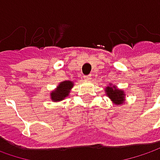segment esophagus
<instances>
[{
	"mask_svg": "<svg viewBox=\"0 0 160 160\" xmlns=\"http://www.w3.org/2000/svg\"><path fill=\"white\" fill-rule=\"evenodd\" d=\"M83 78H84L85 80H91V78H92V75H88V76H83Z\"/></svg>",
	"mask_w": 160,
	"mask_h": 160,
	"instance_id": "34e87169",
	"label": "esophagus"
}]
</instances>
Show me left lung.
Instances as JSON below:
<instances>
[{"instance_id": "8db88e82", "label": "left lung", "mask_w": 160, "mask_h": 160, "mask_svg": "<svg viewBox=\"0 0 160 160\" xmlns=\"http://www.w3.org/2000/svg\"><path fill=\"white\" fill-rule=\"evenodd\" d=\"M107 95L116 104H122L124 102V92L122 90H118L115 86L107 87L106 89Z\"/></svg>"}]
</instances>
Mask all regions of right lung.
Segmentation results:
<instances>
[{"instance_id":"obj_1","label":"right lung","mask_w":160,"mask_h":160,"mask_svg":"<svg viewBox=\"0 0 160 160\" xmlns=\"http://www.w3.org/2000/svg\"><path fill=\"white\" fill-rule=\"evenodd\" d=\"M73 87V83L71 81H64L58 85V88L51 93V98L54 102H58L63 100L68 95L70 89Z\"/></svg>"}]
</instances>
